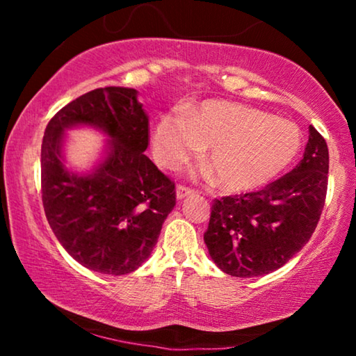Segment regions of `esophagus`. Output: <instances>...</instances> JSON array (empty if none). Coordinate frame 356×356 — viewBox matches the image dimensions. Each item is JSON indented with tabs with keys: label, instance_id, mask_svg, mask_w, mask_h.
Returning <instances> with one entry per match:
<instances>
[{
	"label": "esophagus",
	"instance_id": "1",
	"mask_svg": "<svg viewBox=\"0 0 356 356\" xmlns=\"http://www.w3.org/2000/svg\"><path fill=\"white\" fill-rule=\"evenodd\" d=\"M195 193H196L195 190H191V188H188V186H185V185H177V188H176L177 200H184V197L195 195Z\"/></svg>",
	"mask_w": 356,
	"mask_h": 356
}]
</instances>
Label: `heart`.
Here are the masks:
<instances>
[{"label": "heart", "instance_id": "obj_1", "mask_svg": "<svg viewBox=\"0 0 356 356\" xmlns=\"http://www.w3.org/2000/svg\"><path fill=\"white\" fill-rule=\"evenodd\" d=\"M300 131L286 119L229 100H204L185 114H165L152 140L155 160L165 168L185 163L207 146L206 161L216 184L229 193L256 190L292 163Z\"/></svg>", "mask_w": 356, "mask_h": 356}]
</instances>
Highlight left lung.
Returning a JSON list of instances; mask_svg holds the SVG:
<instances>
[{
  "label": "left lung",
  "instance_id": "obj_1",
  "mask_svg": "<svg viewBox=\"0 0 356 356\" xmlns=\"http://www.w3.org/2000/svg\"><path fill=\"white\" fill-rule=\"evenodd\" d=\"M328 147L309 125L303 159L259 191L215 200L204 242L216 267L237 278L272 273L309 242L328 186Z\"/></svg>",
  "mask_w": 356,
  "mask_h": 356
}]
</instances>
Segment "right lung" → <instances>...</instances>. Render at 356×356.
Segmentation results:
<instances>
[{
	"label": "right lung",
	"mask_w": 356,
	"mask_h": 356,
	"mask_svg": "<svg viewBox=\"0 0 356 356\" xmlns=\"http://www.w3.org/2000/svg\"><path fill=\"white\" fill-rule=\"evenodd\" d=\"M88 124L111 138L106 155L86 175L65 166L63 131ZM149 118L131 88L94 89L61 108L45 129L40 152L42 202L64 250L92 272L127 275L146 262L176 185L144 150Z\"/></svg>",
	"instance_id": "1"
}]
</instances>
